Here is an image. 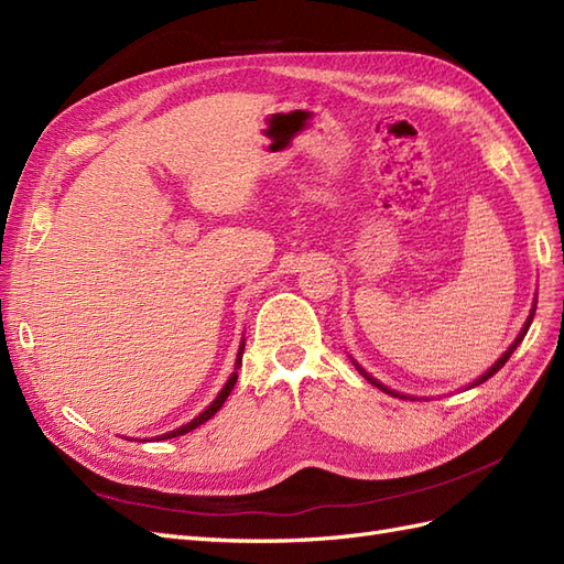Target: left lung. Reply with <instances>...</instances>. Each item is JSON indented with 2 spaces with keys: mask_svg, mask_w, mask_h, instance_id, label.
Returning a JSON list of instances; mask_svg holds the SVG:
<instances>
[{
  "mask_svg": "<svg viewBox=\"0 0 564 564\" xmlns=\"http://www.w3.org/2000/svg\"><path fill=\"white\" fill-rule=\"evenodd\" d=\"M534 313H536V305H534V308H532V313H529V317H527V322H524V327H522V332H520V334H518V338H516V344H513V346H510V348H508V350H506V352H503V355L499 357V360H497V362H494V365H491V367H489V369H487V371L482 373V377H480V379H477L475 383H470L468 388H475V386H480V383H485L487 379H491V377H494V373H497V371H499V369H501V367H503V365L508 362V357H510V355H513V350H516V348H518V346L522 344V338H524V334H527V329H529V324H532V319H534ZM352 362H355V360H352ZM355 367H357V369H360V373H362V377H365V379H367V381H369L371 386H377L379 390L388 392V395H392V398H402V400L406 398V395H400V392H395V390H390L388 386H383L381 381H377V379H373V377H369V373H367V371H365V369H362L360 365H357V362H355ZM412 400H414V398H412Z\"/></svg>",
  "mask_w": 564,
  "mask_h": 564,
  "instance_id": "left-lung-1",
  "label": "left lung"
}]
</instances>
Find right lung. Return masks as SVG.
Listing matches in <instances>:
<instances>
[{
  "mask_svg": "<svg viewBox=\"0 0 564 564\" xmlns=\"http://www.w3.org/2000/svg\"><path fill=\"white\" fill-rule=\"evenodd\" d=\"M242 352H245V344L240 346V352H237V362H235V369H240L242 367ZM235 383H237V371H232V377L228 379V383L224 386V390L218 392L216 395V400L204 409V412L199 414V416H195L191 423H185V425H181V429H176V431H172V433H164L162 437H158V440H169V437H178V435H185V433H191V431H195L197 425H202V423H207L220 406H224V402L228 400V395H230V390L235 388Z\"/></svg>",
  "mask_w": 564,
  "mask_h": 564,
  "instance_id": "add662e5",
  "label": "right lung"
}]
</instances>
